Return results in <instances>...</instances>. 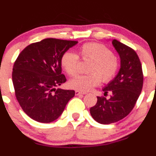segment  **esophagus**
I'll return each instance as SVG.
<instances>
[{"mask_svg": "<svg viewBox=\"0 0 156 156\" xmlns=\"http://www.w3.org/2000/svg\"><path fill=\"white\" fill-rule=\"evenodd\" d=\"M86 93L85 92H81V91H79V90H75V95L78 96V95H84V94H85Z\"/></svg>", "mask_w": 156, "mask_h": 156, "instance_id": "obj_1", "label": "esophagus"}]
</instances>
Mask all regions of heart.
<instances>
[{"instance_id":"heart-1","label":"heart","mask_w":156,"mask_h":156,"mask_svg":"<svg viewBox=\"0 0 156 156\" xmlns=\"http://www.w3.org/2000/svg\"><path fill=\"white\" fill-rule=\"evenodd\" d=\"M90 59V64L87 75H79L69 82V86L80 91H87L100 84L101 81L108 83L117 75L120 67L119 59L113 55L112 50L103 44L89 42L79 49L78 56L72 52H66L61 58V65L71 77L78 73L79 57Z\"/></svg>"}]
</instances>
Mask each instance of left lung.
Here are the masks:
<instances>
[{
  "instance_id": "obj_1",
  "label": "left lung",
  "mask_w": 156,
  "mask_h": 156,
  "mask_svg": "<svg viewBox=\"0 0 156 156\" xmlns=\"http://www.w3.org/2000/svg\"><path fill=\"white\" fill-rule=\"evenodd\" d=\"M112 44L120 56L121 69L115 79L103 89L105 96L111 93L110 98L97 97L96 105L90 108L93 119L104 125L126 117L134 107L144 84L142 65L136 52L115 39Z\"/></svg>"
}]
</instances>
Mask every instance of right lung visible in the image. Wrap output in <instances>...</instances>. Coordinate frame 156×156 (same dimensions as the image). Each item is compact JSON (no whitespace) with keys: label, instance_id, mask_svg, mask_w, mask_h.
Listing matches in <instances>:
<instances>
[{"label":"right lung","instance_id":"add662e5","mask_svg":"<svg viewBox=\"0 0 156 156\" xmlns=\"http://www.w3.org/2000/svg\"><path fill=\"white\" fill-rule=\"evenodd\" d=\"M78 41L46 38L26 47L14 62L12 80L17 101L31 119L41 123L57 119L73 90L56 89L66 81L61 58Z\"/></svg>","mask_w":156,"mask_h":156}]
</instances>
